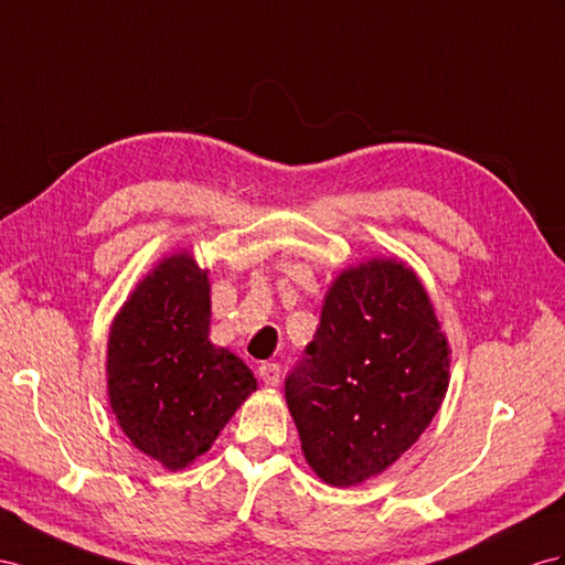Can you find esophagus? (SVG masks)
Instances as JSON below:
<instances>
[{
	"label": "esophagus",
	"instance_id": "1",
	"mask_svg": "<svg viewBox=\"0 0 565 565\" xmlns=\"http://www.w3.org/2000/svg\"><path fill=\"white\" fill-rule=\"evenodd\" d=\"M257 372H259V377H263V382H265L267 386H277L279 380H281V367H279V363H263V365L257 367Z\"/></svg>",
	"mask_w": 565,
	"mask_h": 565
}]
</instances>
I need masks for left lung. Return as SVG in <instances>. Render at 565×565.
<instances>
[{
	"mask_svg": "<svg viewBox=\"0 0 565 565\" xmlns=\"http://www.w3.org/2000/svg\"><path fill=\"white\" fill-rule=\"evenodd\" d=\"M448 345L420 279L396 259L343 271L284 392L302 454L334 487L396 462L437 415Z\"/></svg>",
	"mask_w": 565,
	"mask_h": 565,
	"instance_id": "1",
	"label": "left lung"
}]
</instances>
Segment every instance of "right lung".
Returning a JSON list of instances; mask_svg holds the SVG:
<instances>
[{
    "instance_id": "right-lung-1",
    "label": "right lung",
    "mask_w": 565,
    "mask_h": 565,
    "mask_svg": "<svg viewBox=\"0 0 565 565\" xmlns=\"http://www.w3.org/2000/svg\"><path fill=\"white\" fill-rule=\"evenodd\" d=\"M207 334L210 284L191 255L148 274L111 324V411L126 437L169 470L205 454L257 388L243 360Z\"/></svg>"
}]
</instances>
